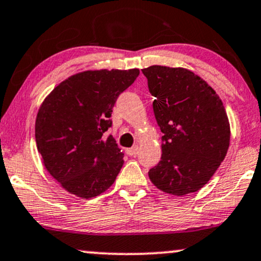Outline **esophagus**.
Segmentation results:
<instances>
[{"instance_id":"34e87169","label":"esophagus","mask_w":261,"mask_h":261,"mask_svg":"<svg viewBox=\"0 0 261 261\" xmlns=\"http://www.w3.org/2000/svg\"><path fill=\"white\" fill-rule=\"evenodd\" d=\"M126 153L128 155H131V156H136L137 153H138V146H135L133 148H128V149H126Z\"/></svg>"}]
</instances>
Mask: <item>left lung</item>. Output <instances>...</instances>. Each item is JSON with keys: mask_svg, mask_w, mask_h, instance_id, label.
Masks as SVG:
<instances>
[{"mask_svg": "<svg viewBox=\"0 0 261 261\" xmlns=\"http://www.w3.org/2000/svg\"><path fill=\"white\" fill-rule=\"evenodd\" d=\"M142 72L164 134L160 163L148 172L151 183L176 196L200 190L229 149L230 124L223 102L187 68L154 65Z\"/></svg>", "mask_w": 261, "mask_h": 261, "instance_id": "obj_1", "label": "left lung"}]
</instances>
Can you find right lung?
I'll return each instance as SVG.
<instances>
[{
    "label": "right lung",
    "mask_w": 261,
    "mask_h": 261,
    "mask_svg": "<svg viewBox=\"0 0 261 261\" xmlns=\"http://www.w3.org/2000/svg\"><path fill=\"white\" fill-rule=\"evenodd\" d=\"M138 74V68L84 71L61 82L42 102L36 144L45 169L68 193L90 199L114 183L124 153L105 133L118 96Z\"/></svg>",
    "instance_id": "right-lung-1"
}]
</instances>
